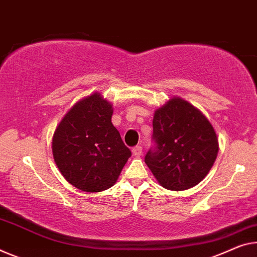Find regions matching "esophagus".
<instances>
[{"mask_svg":"<svg viewBox=\"0 0 257 257\" xmlns=\"http://www.w3.org/2000/svg\"><path fill=\"white\" fill-rule=\"evenodd\" d=\"M132 153H133V155L136 156V157L141 156V154H142V147H141V146H137V147H134V148L132 149Z\"/></svg>","mask_w":257,"mask_h":257,"instance_id":"obj_1","label":"esophagus"}]
</instances>
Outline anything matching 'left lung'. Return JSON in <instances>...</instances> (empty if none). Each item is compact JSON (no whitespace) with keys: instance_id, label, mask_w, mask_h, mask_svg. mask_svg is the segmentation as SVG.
Instances as JSON below:
<instances>
[{"instance_id":"obj_1","label":"left lung","mask_w":257,"mask_h":257,"mask_svg":"<svg viewBox=\"0 0 257 257\" xmlns=\"http://www.w3.org/2000/svg\"><path fill=\"white\" fill-rule=\"evenodd\" d=\"M156 147L145 162L161 186L185 191L201 183L218 154V138L208 118L184 98L173 96L155 110Z\"/></svg>"}]
</instances>
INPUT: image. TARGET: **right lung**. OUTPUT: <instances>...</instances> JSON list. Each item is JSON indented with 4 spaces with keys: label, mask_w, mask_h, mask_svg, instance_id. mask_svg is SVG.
<instances>
[{
    "label": "right lung",
    "mask_w": 257,
    "mask_h": 257,
    "mask_svg": "<svg viewBox=\"0 0 257 257\" xmlns=\"http://www.w3.org/2000/svg\"><path fill=\"white\" fill-rule=\"evenodd\" d=\"M112 112V104L95 92L79 100L55 130V163L80 191L96 193L113 186L131 156L111 123Z\"/></svg>",
    "instance_id": "obj_1"
}]
</instances>
